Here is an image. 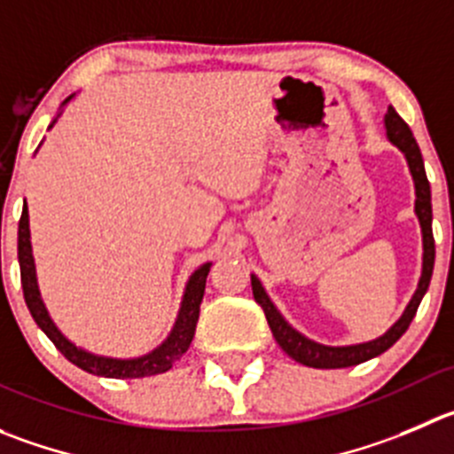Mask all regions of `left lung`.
I'll list each match as a JSON object with an SVG mask.
<instances>
[{
	"mask_svg": "<svg viewBox=\"0 0 454 454\" xmlns=\"http://www.w3.org/2000/svg\"><path fill=\"white\" fill-rule=\"evenodd\" d=\"M383 127H386V136L401 153L405 155V162H408L410 176H412L414 183V214L419 218V227H421V245H424V258H421V276H419L417 289H414L412 299L405 305L403 314L399 317V321L386 332V334L377 336L372 340H365V343H352V345H323L318 340L308 339L305 334H301L296 327L289 325L285 321L283 314L278 312L271 299L267 296L265 287L258 280L256 274H252V292L256 303L261 305L262 312H265L267 323H270V330L274 334L276 343L285 349V352L292 356L299 364L308 365V368H321V370H332V368H349V365H359L364 361L374 359L379 354L386 352L387 348L396 343V340L403 336V332L408 330V325L412 323L414 314H417L419 303L424 299V294L428 292L430 276H433L434 267V239H433V205H430V183L426 178L424 169V158H421V151H419L417 140L412 137L408 124L399 118L395 109H387L386 118H383Z\"/></svg>",
	"mask_w": 454,
	"mask_h": 454,
	"instance_id": "left-lung-1",
	"label": "left lung"
}]
</instances>
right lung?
Instances as JSON below:
<instances>
[{"label":"right lung","instance_id":"1","mask_svg":"<svg viewBox=\"0 0 454 454\" xmlns=\"http://www.w3.org/2000/svg\"><path fill=\"white\" fill-rule=\"evenodd\" d=\"M75 98V93L68 95L62 102V109L68 102ZM62 111L58 114V118ZM58 118L49 124L58 122ZM17 258H20V271H21V287H24V299L28 305L30 314L35 318L37 325L42 327L46 336L55 343V348L67 356L71 364L82 368L84 372L95 374V377L106 379H140V377H153V374H162L171 370L176 361H180L184 352L192 345L193 334H196V323L200 317V303L205 296V283L207 274L211 270V262H205L198 270L192 271L187 285H184V294L180 301L178 317H176L174 327H171L169 336H167L158 348L151 352L142 354V356H133V359H115V356H105V354H93L89 349L80 348L73 343L71 339L62 334L55 321L51 318L49 309H46L44 301L40 294V285H37V271H35V258H33V245H30V224H28V207L24 205L20 218V231H17Z\"/></svg>","mask_w":454,"mask_h":454}]
</instances>
